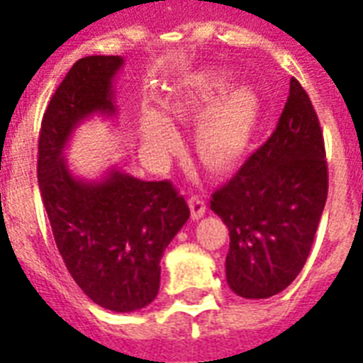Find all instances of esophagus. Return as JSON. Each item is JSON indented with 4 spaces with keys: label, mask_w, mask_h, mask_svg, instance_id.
I'll list each match as a JSON object with an SVG mask.
<instances>
[{
    "label": "esophagus",
    "mask_w": 363,
    "mask_h": 363,
    "mask_svg": "<svg viewBox=\"0 0 363 363\" xmlns=\"http://www.w3.org/2000/svg\"><path fill=\"white\" fill-rule=\"evenodd\" d=\"M188 203H190V211H192V218H201L205 215V211H207V205L199 196H192V198L188 199Z\"/></svg>",
    "instance_id": "esophagus-1"
}]
</instances>
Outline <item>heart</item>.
<instances>
[{
	"label": "heart",
	"mask_w": 363,
	"mask_h": 363,
	"mask_svg": "<svg viewBox=\"0 0 363 363\" xmlns=\"http://www.w3.org/2000/svg\"><path fill=\"white\" fill-rule=\"evenodd\" d=\"M228 84L230 81L222 75L190 77L177 86L167 104L169 115L177 121L196 118L205 113L198 135L199 158L209 169L220 173L242 160L258 116L256 96L247 88L224 92ZM141 135L148 148L162 154L173 152L181 145V133L173 122L152 109L141 115Z\"/></svg>",
	"instance_id": "b5f03b06"
}]
</instances>
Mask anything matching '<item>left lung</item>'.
<instances>
[{
  "instance_id": "1",
  "label": "left lung",
  "mask_w": 363,
  "mask_h": 363,
  "mask_svg": "<svg viewBox=\"0 0 363 363\" xmlns=\"http://www.w3.org/2000/svg\"><path fill=\"white\" fill-rule=\"evenodd\" d=\"M328 198L320 122L296 79L271 137L218 188L211 209L230 230L226 279L233 292L265 299L303 269Z\"/></svg>"
}]
</instances>
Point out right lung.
<instances>
[{
    "label": "right lung",
    "instance_id": "add662e5",
    "mask_svg": "<svg viewBox=\"0 0 363 363\" xmlns=\"http://www.w3.org/2000/svg\"><path fill=\"white\" fill-rule=\"evenodd\" d=\"M122 64L121 56L73 64L43 115L37 181L56 247L79 288L104 309L131 313L158 296L160 259L190 209L169 181L111 169L90 182L65 164L77 125L94 113L115 115L113 79Z\"/></svg>",
    "mask_w": 363,
    "mask_h": 363
}]
</instances>
